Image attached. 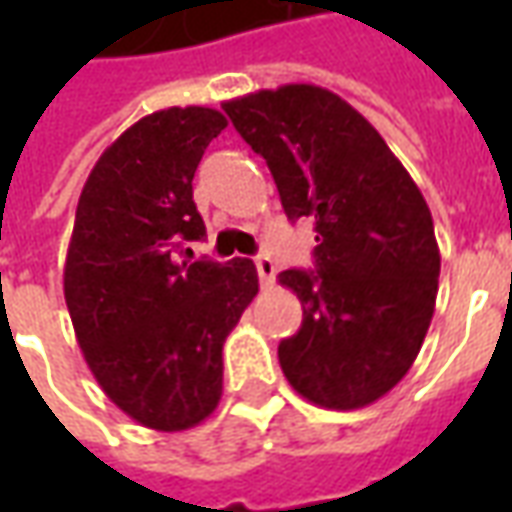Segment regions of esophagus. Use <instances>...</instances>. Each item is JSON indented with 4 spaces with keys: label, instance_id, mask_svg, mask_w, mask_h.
Returning <instances> with one entry per match:
<instances>
[{
    "label": "esophagus",
    "instance_id": "esophagus-1",
    "mask_svg": "<svg viewBox=\"0 0 512 512\" xmlns=\"http://www.w3.org/2000/svg\"><path fill=\"white\" fill-rule=\"evenodd\" d=\"M255 266H257V277H260V282H263V285H271L274 277H277V266H274V260H271L268 255H260L255 257Z\"/></svg>",
    "mask_w": 512,
    "mask_h": 512
}]
</instances>
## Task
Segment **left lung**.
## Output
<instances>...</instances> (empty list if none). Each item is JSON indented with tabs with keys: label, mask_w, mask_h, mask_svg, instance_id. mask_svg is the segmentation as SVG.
I'll list each match as a JSON object with an SVG mask.
<instances>
[{
	"label": "left lung",
	"mask_w": 512,
	"mask_h": 512,
	"mask_svg": "<svg viewBox=\"0 0 512 512\" xmlns=\"http://www.w3.org/2000/svg\"><path fill=\"white\" fill-rule=\"evenodd\" d=\"M266 158L288 219L315 222V274L282 271L301 329L279 365L310 403H376L417 359L436 310L441 255L430 208L376 128L332 90L282 84L224 101Z\"/></svg>",
	"instance_id": "8db88e82"
}]
</instances>
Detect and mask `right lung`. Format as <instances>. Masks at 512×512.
<instances>
[{
  "label": "right lung",
  "mask_w": 512,
  "mask_h": 512,
  "mask_svg": "<svg viewBox=\"0 0 512 512\" xmlns=\"http://www.w3.org/2000/svg\"><path fill=\"white\" fill-rule=\"evenodd\" d=\"M224 128L208 106H169L126 128L84 183L65 257V304L95 381L164 433L216 411L222 345L257 296L252 260L175 255L205 235L191 180Z\"/></svg>",
  "instance_id": "1"
}]
</instances>
